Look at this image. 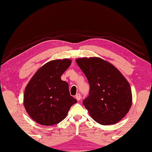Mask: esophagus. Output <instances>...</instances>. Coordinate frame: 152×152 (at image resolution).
I'll list each match as a JSON object with an SVG mask.
<instances>
[{
  "instance_id": "esophagus-1",
  "label": "esophagus",
  "mask_w": 152,
  "mask_h": 152,
  "mask_svg": "<svg viewBox=\"0 0 152 152\" xmlns=\"http://www.w3.org/2000/svg\"><path fill=\"white\" fill-rule=\"evenodd\" d=\"M75 98H76V99L77 100H81V94H77L76 95V96H75Z\"/></svg>"
}]
</instances>
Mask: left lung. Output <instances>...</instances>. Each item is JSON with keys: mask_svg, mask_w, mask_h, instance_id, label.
<instances>
[{"mask_svg": "<svg viewBox=\"0 0 152 152\" xmlns=\"http://www.w3.org/2000/svg\"><path fill=\"white\" fill-rule=\"evenodd\" d=\"M76 61L90 86L88 96L83 100L90 115L100 125L118 122L132 105V91L126 78L114 66L100 58H81Z\"/></svg>", "mask_w": 152, "mask_h": 152, "instance_id": "obj_1", "label": "left lung"}]
</instances>
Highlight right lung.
<instances>
[{
    "mask_svg": "<svg viewBox=\"0 0 152 152\" xmlns=\"http://www.w3.org/2000/svg\"><path fill=\"white\" fill-rule=\"evenodd\" d=\"M70 59L45 64L31 78L24 94V106L30 118L39 125H56L67 115L77 100L71 96L67 82L61 76L70 66Z\"/></svg>",
    "mask_w": 152,
    "mask_h": 152,
    "instance_id": "add662e5",
    "label": "right lung"
}]
</instances>
